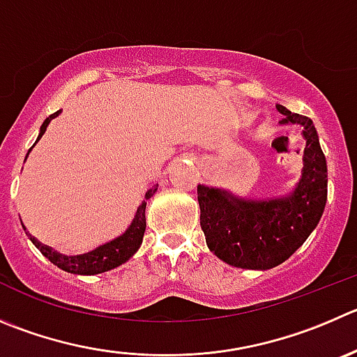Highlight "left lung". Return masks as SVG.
Here are the masks:
<instances>
[{"label": "left lung", "instance_id": "obj_1", "mask_svg": "<svg viewBox=\"0 0 357 357\" xmlns=\"http://www.w3.org/2000/svg\"><path fill=\"white\" fill-rule=\"evenodd\" d=\"M277 110L284 115L280 124L298 126L305 138L300 181L289 192L247 198L198 185L206 245L224 263L243 270H270L289 259L315 229L328 199V166L314 122L282 105Z\"/></svg>", "mask_w": 357, "mask_h": 357}]
</instances>
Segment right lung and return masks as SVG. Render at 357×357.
<instances>
[{"mask_svg":"<svg viewBox=\"0 0 357 357\" xmlns=\"http://www.w3.org/2000/svg\"><path fill=\"white\" fill-rule=\"evenodd\" d=\"M59 114H61V110H57L56 114L49 115V117L43 121L35 145L38 144L40 138L43 137V133L47 131V126L50 124V121H52V119H56ZM35 145H33V147H35ZM31 149H29V152H31ZM26 158H28V155H26ZM155 191H158V184L152 185L151 189H147L144 199H142V203L138 205L137 212H135L133 220H131L130 226L126 227L124 233H121V235L115 236V238L108 240V242L101 243V245H98L96 249L89 250V252L77 254V256H66V254L57 252L56 249L45 245V243L40 242L36 236H33L31 233L26 231V227H24L22 220H20V224H22L24 231H26V235L29 236V240L33 242V245H35L36 249H38L40 252H42L43 256L50 261V263H54L57 268H61V270L68 271V273H75V275L105 273V271L114 270V268L124 264L126 261L130 259L131 256H135V254H137V250L140 249L142 242H144L145 226H147V220H145V206H147V199L151 198V196H154Z\"/></svg>","mask_w":357,"mask_h":357,"instance_id":"obj_1","label":"right lung"}]
</instances>
